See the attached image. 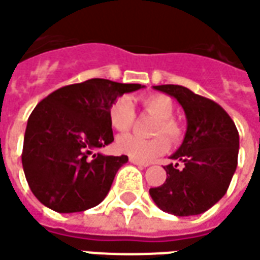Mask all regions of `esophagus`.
Masks as SVG:
<instances>
[{
	"instance_id": "esophagus-1",
	"label": "esophagus",
	"mask_w": 260,
	"mask_h": 260,
	"mask_svg": "<svg viewBox=\"0 0 260 260\" xmlns=\"http://www.w3.org/2000/svg\"><path fill=\"white\" fill-rule=\"evenodd\" d=\"M129 162L131 164H134V165H137V167L139 168H146L149 164H146V162H141V160H137L134 159V158H129Z\"/></svg>"
}]
</instances>
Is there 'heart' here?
<instances>
[{
  "instance_id": "b5f03b06",
  "label": "heart",
  "mask_w": 260,
  "mask_h": 260,
  "mask_svg": "<svg viewBox=\"0 0 260 260\" xmlns=\"http://www.w3.org/2000/svg\"><path fill=\"white\" fill-rule=\"evenodd\" d=\"M141 104L146 112L152 114L158 118L153 126V135H159L152 139H142L135 135H122L116 139L115 146L118 152L128 155L129 158L149 162L165 153L169 149V142L165 137L167 135L171 141H178L182 135L179 123L175 121L174 115L175 105L171 96L164 93H151L141 98ZM109 123L118 132H126L131 129L135 121V108L129 98L121 96L109 108Z\"/></svg>"
}]
</instances>
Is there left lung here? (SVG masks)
I'll use <instances>...</instances> for the list:
<instances>
[{
	"mask_svg": "<svg viewBox=\"0 0 260 260\" xmlns=\"http://www.w3.org/2000/svg\"><path fill=\"white\" fill-rule=\"evenodd\" d=\"M153 88L181 104L188 128L171 156L176 164L164 167L167 181L151 188L149 195L159 209L176 216L204 213L226 193L232 181L239 152L238 129L226 111L212 100L181 85Z\"/></svg>",
	"mask_w": 260,
	"mask_h": 260,
	"instance_id": "obj_1",
	"label": "left lung"
}]
</instances>
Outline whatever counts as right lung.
<instances>
[{
  "instance_id": "1",
  "label": "right lung",
  "mask_w": 260,
  "mask_h": 260,
  "mask_svg": "<svg viewBox=\"0 0 260 260\" xmlns=\"http://www.w3.org/2000/svg\"><path fill=\"white\" fill-rule=\"evenodd\" d=\"M141 84L93 78L56 89L28 118L22 168L35 198L59 213L82 212L100 205L126 155L93 151L114 141L109 108Z\"/></svg>"
}]
</instances>
